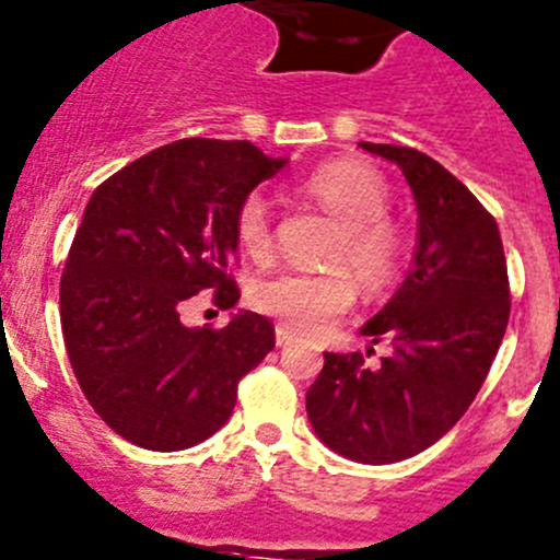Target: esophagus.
Here are the masks:
<instances>
[{
    "mask_svg": "<svg viewBox=\"0 0 560 560\" xmlns=\"http://www.w3.org/2000/svg\"><path fill=\"white\" fill-rule=\"evenodd\" d=\"M275 338H277V347H289L291 341H294V332H291V327L285 325H277L275 327Z\"/></svg>",
    "mask_w": 560,
    "mask_h": 560,
    "instance_id": "34e87169",
    "label": "esophagus"
}]
</instances>
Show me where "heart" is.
<instances>
[{
  "mask_svg": "<svg viewBox=\"0 0 560 560\" xmlns=\"http://www.w3.org/2000/svg\"><path fill=\"white\" fill-rule=\"evenodd\" d=\"M300 191L330 210L341 222L330 249V264L341 269L300 271L285 269L260 277L249 300L260 314L275 316L291 330H319L343 314L355 300L352 273L366 294H386L399 283L405 269L408 238L399 222L388 217L392 188L377 166L361 158H332L305 174ZM235 241L246 255L260 258L271 246V217L264 194L241 199L233 219ZM347 268L349 276L342 271Z\"/></svg>",
  "mask_w": 560,
  "mask_h": 560,
  "instance_id": "heart-1",
  "label": "heart"
}]
</instances>
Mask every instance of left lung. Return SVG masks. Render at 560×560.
Listing matches in <instances>:
<instances>
[{
	"label": "left lung",
	"mask_w": 560,
	"mask_h": 560,
	"mask_svg": "<svg viewBox=\"0 0 560 560\" xmlns=\"http://www.w3.org/2000/svg\"><path fill=\"white\" fill-rule=\"evenodd\" d=\"M402 168L419 210L413 269L363 336L392 352H325L305 408L327 447L358 464H397L447 433L478 397L511 316L494 217L458 177L413 147L369 143Z\"/></svg>",
	"instance_id": "8db88e82"
}]
</instances>
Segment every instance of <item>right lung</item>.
I'll list each match as a JSON object with an SVG mask.
<instances>
[{"instance_id": "obj_1", "label": "right lung", "mask_w": 560, "mask_h": 560, "mask_svg": "<svg viewBox=\"0 0 560 560\" xmlns=\"http://www.w3.org/2000/svg\"><path fill=\"white\" fill-rule=\"evenodd\" d=\"M285 161L249 141L183 138L107 177L85 205L60 277V327L82 394L143 450L174 453L230 419L238 381L275 347V325L241 311L186 327L197 294L233 307L235 210Z\"/></svg>"}]
</instances>
